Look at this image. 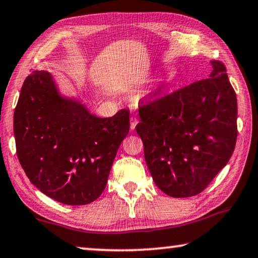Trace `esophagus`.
I'll list each match as a JSON object with an SVG mask.
<instances>
[{
    "label": "esophagus",
    "instance_id": "obj_1",
    "mask_svg": "<svg viewBox=\"0 0 258 258\" xmlns=\"http://www.w3.org/2000/svg\"><path fill=\"white\" fill-rule=\"evenodd\" d=\"M138 123V120L135 117V116H132L130 117V128L132 129H135V126L137 125Z\"/></svg>",
    "mask_w": 258,
    "mask_h": 258
}]
</instances>
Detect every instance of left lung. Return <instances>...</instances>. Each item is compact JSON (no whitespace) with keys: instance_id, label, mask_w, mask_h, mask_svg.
I'll return each instance as SVG.
<instances>
[{"instance_id":"8db88e82","label":"left lung","mask_w":258,"mask_h":258,"mask_svg":"<svg viewBox=\"0 0 258 258\" xmlns=\"http://www.w3.org/2000/svg\"><path fill=\"white\" fill-rule=\"evenodd\" d=\"M210 78L140 106L136 132L155 184L173 198L203 192L228 163L237 137V100L221 61Z\"/></svg>"}]
</instances>
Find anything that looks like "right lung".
Returning a JSON list of instances; mask_svg holds the SVG:
<instances>
[{
  "instance_id": "1",
  "label": "right lung",
  "mask_w": 258,
  "mask_h": 258,
  "mask_svg": "<svg viewBox=\"0 0 258 258\" xmlns=\"http://www.w3.org/2000/svg\"><path fill=\"white\" fill-rule=\"evenodd\" d=\"M129 128V109L98 117L79 100L62 95L46 71L28 76L14 113L25 174L40 192L65 205H87L101 196Z\"/></svg>"
}]
</instances>
